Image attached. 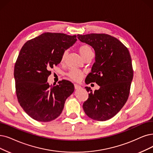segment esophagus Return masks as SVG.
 <instances>
[{
  "instance_id": "obj_1",
  "label": "esophagus",
  "mask_w": 153,
  "mask_h": 153,
  "mask_svg": "<svg viewBox=\"0 0 153 153\" xmlns=\"http://www.w3.org/2000/svg\"><path fill=\"white\" fill-rule=\"evenodd\" d=\"M74 86H75V89H76V90L81 88V86H80V85H78V84H76V83L74 84Z\"/></svg>"
}]
</instances>
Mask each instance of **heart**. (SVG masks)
Returning a JSON list of instances; mask_svg holds the SVG:
<instances>
[{
	"instance_id": "obj_1",
	"label": "heart",
	"mask_w": 153,
	"mask_h": 153,
	"mask_svg": "<svg viewBox=\"0 0 153 153\" xmlns=\"http://www.w3.org/2000/svg\"><path fill=\"white\" fill-rule=\"evenodd\" d=\"M78 51L83 59L86 56H87L88 55H89V54H93L92 50H91V47L88 45H81L78 48ZM67 54H68V51H65L63 53L62 57H61V62L63 63L65 62L66 59V56H67ZM67 75H68V76L69 78L72 79L73 80L79 81L83 78V73L82 71L78 70L72 69L68 73Z\"/></svg>"
}]
</instances>
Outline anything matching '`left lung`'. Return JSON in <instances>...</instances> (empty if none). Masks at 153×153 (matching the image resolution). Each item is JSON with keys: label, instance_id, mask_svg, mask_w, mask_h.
<instances>
[{"label": "left lung", "instance_id": "left-lung-1", "mask_svg": "<svg viewBox=\"0 0 153 153\" xmlns=\"http://www.w3.org/2000/svg\"><path fill=\"white\" fill-rule=\"evenodd\" d=\"M82 42L92 47L95 62L85 83L95 82L100 86L84 102L85 113L94 120L105 121L117 114L126 103L129 95L133 69L130 53L122 42L106 34L77 35Z\"/></svg>", "mask_w": 153, "mask_h": 153}]
</instances>
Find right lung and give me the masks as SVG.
I'll return each mask as SVG.
<instances>
[{
  "mask_svg": "<svg viewBox=\"0 0 153 153\" xmlns=\"http://www.w3.org/2000/svg\"><path fill=\"white\" fill-rule=\"evenodd\" d=\"M76 36L45 33L24 45L14 66L18 102L26 114L39 122H50L62 112L74 85L66 80L47 82L51 68L61 62L63 53L76 41Z\"/></svg>",
  "mask_w": 153,
  "mask_h": 153,
  "instance_id": "add662e5",
  "label": "right lung"
}]
</instances>
